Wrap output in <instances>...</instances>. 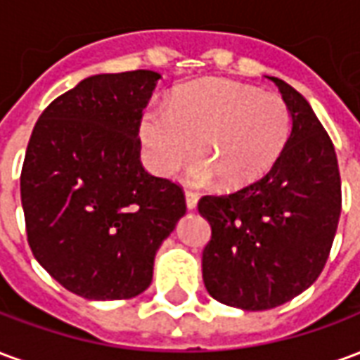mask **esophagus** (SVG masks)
Segmentation results:
<instances>
[{
	"instance_id": "esophagus-1",
	"label": "esophagus",
	"mask_w": 360,
	"mask_h": 360,
	"mask_svg": "<svg viewBox=\"0 0 360 360\" xmlns=\"http://www.w3.org/2000/svg\"><path fill=\"white\" fill-rule=\"evenodd\" d=\"M185 202H187L188 210H195L196 204H198V196H196L195 193L187 191V193H185Z\"/></svg>"
}]
</instances>
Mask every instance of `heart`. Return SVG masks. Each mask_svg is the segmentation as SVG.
<instances>
[{
	"mask_svg": "<svg viewBox=\"0 0 360 360\" xmlns=\"http://www.w3.org/2000/svg\"><path fill=\"white\" fill-rule=\"evenodd\" d=\"M293 131V117L278 94L226 79L188 82L173 92L169 108L141 119L144 160L150 172L172 177L195 156L187 179L226 188L257 183L276 165Z\"/></svg>",
	"mask_w": 360,
	"mask_h": 360,
	"instance_id": "obj_1",
	"label": "heart"
}]
</instances>
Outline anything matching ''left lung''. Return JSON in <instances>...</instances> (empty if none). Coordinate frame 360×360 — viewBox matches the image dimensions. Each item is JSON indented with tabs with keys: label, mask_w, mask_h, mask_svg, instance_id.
<instances>
[{
	"label": "left lung",
	"mask_w": 360,
	"mask_h": 360,
	"mask_svg": "<svg viewBox=\"0 0 360 360\" xmlns=\"http://www.w3.org/2000/svg\"><path fill=\"white\" fill-rule=\"evenodd\" d=\"M268 79L293 117L283 154L257 183L198 202L212 227L204 285L216 301L243 310L274 309L309 289L328 260L341 214L330 136L293 86Z\"/></svg>",
	"instance_id": "8db88e82"
}]
</instances>
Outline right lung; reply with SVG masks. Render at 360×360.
I'll return each mask as SVG.
<instances>
[{"label":"right lung","mask_w":360,"mask_h":360,"mask_svg":"<svg viewBox=\"0 0 360 360\" xmlns=\"http://www.w3.org/2000/svg\"><path fill=\"white\" fill-rule=\"evenodd\" d=\"M162 75H92L44 110L28 141L20 200L44 270L89 301L131 299L185 212L181 187L141 162L142 110Z\"/></svg>","instance_id":"add662e5"}]
</instances>
